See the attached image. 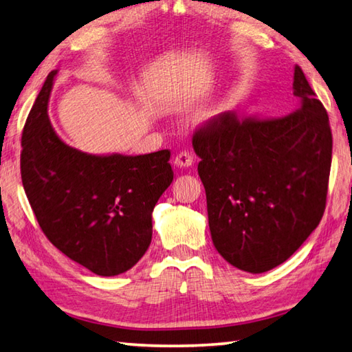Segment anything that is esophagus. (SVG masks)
Listing matches in <instances>:
<instances>
[{"instance_id":"esophagus-1","label":"esophagus","mask_w":352,"mask_h":352,"mask_svg":"<svg viewBox=\"0 0 352 352\" xmlns=\"http://www.w3.org/2000/svg\"><path fill=\"white\" fill-rule=\"evenodd\" d=\"M192 163H194V157L186 151L177 154L174 158V164L177 166V168H189V166H192Z\"/></svg>"}]
</instances>
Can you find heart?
Here are the masks:
<instances>
[{
    "label": "heart",
    "mask_w": 352,
    "mask_h": 352,
    "mask_svg": "<svg viewBox=\"0 0 352 352\" xmlns=\"http://www.w3.org/2000/svg\"><path fill=\"white\" fill-rule=\"evenodd\" d=\"M223 113H225V106L223 104H209L195 112V121L200 124L215 123V121H219L223 117Z\"/></svg>",
    "instance_id": "obj_1"
}]
</instances>
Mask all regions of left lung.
I'll list each match as a JSON object with an SVG mask.
<instances>
[{
	"instance_id": "8db88e82",
	"label": "left lung",
	"mask_w": 352,
	"mask_h": 352,
	"mask_svg": "<svg viewBox=\"0 0 352 352\" xmlns=\"http://www.w3.org/2000/svg\"><path fill=\"white\" fill-rule=\"evenodd\" d=\"M292 89L297 109L285 117L241 120L228 112L192 138L214 246L228 263L251 274L289 258L318 226L327 204L328 113L298 66Z\"/></svg>"
}]
</instances>
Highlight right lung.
Listing matches in <instances>:
<instances>
[{
  "instance_id": "obj_1",
  "label": "right lung",
  "mask_w": 352,
  "mask_h": 352,
  "mask_svg": "<svg viewBox=\"0 0 352 352\" xmlns=\"http://www.w3.org/2000/svg\"><path fill=\"white\" fill-rule=\"evenodd\" d=\"M52 70L25 120L21 180L50 243L97 276L129 271L152 240V210L174 180L168 149L144 155L87 154L50 124Z\"/></svg>"
}]
</instances>
